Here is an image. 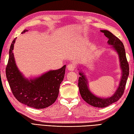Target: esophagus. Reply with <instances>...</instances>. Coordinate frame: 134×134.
Here are the masks:
<instances>
[{"instance_id": "1", "label": "esophagus", "mask_w": 134, "mask_h": 134, "mask_svg": "<svg viewBox=\"0 0 134 134\" xmlns=\"http://www.w3.org/2000/svg\"><path fill=\"white\" fill-rule=\"evenodd\" d=\"M75 67L74 65L71 64H70L67 65V69L69 71H74L75 70Z\"/></svg>"}]
</instances>
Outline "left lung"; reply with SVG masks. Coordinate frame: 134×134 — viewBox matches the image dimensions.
Here are the masks:
<instances>
[{
	"mask_svg": "<svg viewBox=\"0 0 134 134\" xmlns=\"http://www.w3.org/2000/svg\"><path fill=\"white\" fill-rule=\"evenodd\" d=\"M101 32L104 33V35L109 39L108 44L110 45V48H112L119 56L120 67L121 70V76L119 86L115 93L109 97L97 96L90 91L86 75H85L84 71H82V69H80L81 68H79V69H78L79 71V74L80 75L78 79V87L82 98L87 104L93 107L105 108L118 101L121 97L129 75V65L127 60L126 51L123 42L109 31L101 30Z\"/></svg>",
	"mask_w": 134,
	"mask_h": 134,
	"instance_id": "8db88e82",
	"label": "left lung"
}]
</instances>
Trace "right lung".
<instances>
[{
    "label": "right lung",
    "instance_id": "right-lung-1",
    "mask_svg": "<svg viewBox=\"0 0 134 134\" xmlns=\"http://www.w3.org/2000/svg\"><path fill=\"white\" fill-rule=\"evenodd\" d=\"M25 29L22 33L27 32ZM16 38L9 50L5 74L10 87L17 100L28 107L43 109L53 104L58 97L60 85L63 80L66 65L50 70L37 77L25 78L16 64L13 49Z\"/></svg>",
    "mask_w": 134,
    "mask_h": 134
}]
</instances>
